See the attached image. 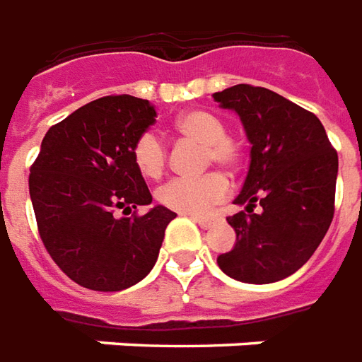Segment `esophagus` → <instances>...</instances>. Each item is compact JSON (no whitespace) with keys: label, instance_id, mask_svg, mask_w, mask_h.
I'll return each instance as SVG.
<instances>
[{"label":"esophagus","instance_id":"34e87169","mask_svg":"<svg viewBox=\"0 0 362 362\" xmlns=\"http://www.w3.org/2000/svg\"><path fill=\"white\" fill-rule=\"evenodd\" d=\"M189 216L193 218L194 222H197V224H199V226H201V228H210V226H212V218L199 216V214H189Z\"/></svg>","mask_w":362,"mask_h":362}]
</instances>
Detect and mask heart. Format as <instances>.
Here are the masks:
<instances>
[{
	"mask_svg": "<svg viewBox=\"0 0 362 362\" xmlns=\"http://www.w3.org/2000/svg\"><path fill=\"white\" fill-rule=\"evenodd\" d=\"M177 134L194 140L204 146L206 163H216L220 168L234 169L240 163V144L226 136V124L216 115L209 111L183 112L175 120ZM132 160L138 171L148 179H158L168 165V152L160 136L148 130L136 138L132 146ZM230 193V181L222 173L189 179L177 177L158 191V201L165 209L177 210L183 214H202L216 202L224 201Z\"/></svg>",
	"mask_w": 362,
	"mask_h": 362,
	"instance_id": "heart-1",
	"label": "heart"
}]
</instances>
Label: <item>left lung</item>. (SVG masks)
<instances>
[{"instance_id":"left-lung-1","label":"left lung","mask_w":362,"mask_h":362,"mask_svg":"<svg viewBox=\"0 0 362 362\" xmlns=\"http://www.w3.org/2000/svg\"><path fill=\"white\" fill-rule=\"evenodd\" d=\"M242 120L251 142L250 171L228 224L235 245L218 267L235 281L267 284L296 273L324 240L333 220L337 152L324 124L265 87L247 83L212 95ZM259 202L262 210L253 213Z\"/></svg>"}]
</instances>
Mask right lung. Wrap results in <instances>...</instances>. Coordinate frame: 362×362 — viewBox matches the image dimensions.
<instances>
[{"label": "right lung", "instance_id": "add662e5", "mask_svg": "<svg viewBox=\"0 0 362 362\" xmlns=\"http://www.w3.org/2000/svg\"><path fill=\"white\" fill-rule=\"evenodd\" d=\"M156 122L150 101L107 95L50 127L29 175L40 240L74 283L101 292L140 283L158 261L165 228L177 216L153 206L132 160L136 138Z\"/></svg>", "mask_w": 362, "mask_h": 362}]
</instances>
